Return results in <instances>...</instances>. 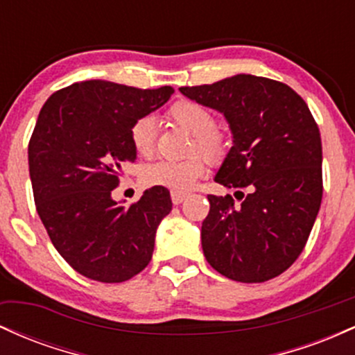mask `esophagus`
<instances>
[{
	"instance_id": "34e87169",
	"label": "esophagus",
	"mask_w": 355,
	"mask_h": 355,
	"mask_svg": "<svg viewBox=\"0 0 355 355\" xmlns=\"http://www.w3.org/2000/svg\"><path fill=\"white\" fill-rule=\"evenodd\" d=\"M187 198V193H180V191H172V202L173 205H180V203Z\"/></svg>"
}]
</instances>
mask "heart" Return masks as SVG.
I'll use <instances>...</instances> for the list:
<instances>
[{"mask_svg": "<svg viewBox=\"0 0 355 355\" xmlns=\"http://www.w3.org/2000/svg\"><path fill=\"white\" fill-rule=\"evenodd\" d=\"M170 120L191 135L189 153H198L180 162L162 160L146 165L141 180L148 187H162L172 191L190 190L205 173L206 158L217 165L229 153V137L217 126V118L209 108L191 100H178L168 108ZM130 144L140 157H152L157 150V123L152 116H140L130 126ZM202 154V159L200 157Z\"/></svg>", "mask_w": 355, "mask_h": 355, "instance_id": "1", "label": "heart"}]
</instances>
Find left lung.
Segmentation results:
<instances>
[{"label":"left lung","instance_id":"8db88e82","mask_svg":"<svg viewBox=\"0 0 355 355\" xmlns=\"http://www.w3.org/2000/svg\"><path fill=\"white\" fill-rule=\"evenodd\" d=\"M190 100L225 115L234 146L215 175L232 195H209L202 248L218 274L266 282L302 254L322 202L320 132L307 103L280 81L235 75L182 87ZM248 189L243 194L240 189ZM241 197L239 198L238 195Z\"/></svg>","mask_w":355,"mask_h":355}]
</instances>
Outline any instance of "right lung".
<instances>
[{
	"label": "right lung",
	"instance_id": "obj_1",
	"mask_svg": "<svg viewBox=\"0 0 355 355\" xmlns=\"http://www.w3.org/2000/svg\"><path fill=\"white\" fill-rule=\"evenodd\" d=\"M172 93L89 80L55 92L40 112L28 145L36 211L58 254L88 279L125 282L152 260L170 191L152 187L125 209L112 190L137 158L130 126Z\"/></svg>",
	"mask_w": 355,
	"mask_h": 355
}]
</instances>
